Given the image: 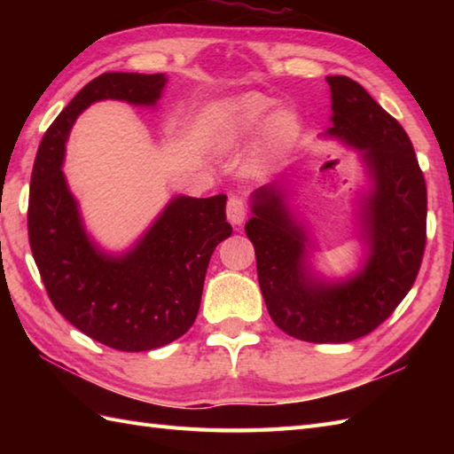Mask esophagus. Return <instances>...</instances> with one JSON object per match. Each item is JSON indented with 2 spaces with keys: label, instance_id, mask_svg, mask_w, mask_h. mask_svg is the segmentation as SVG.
Returning a JSON list of instances; mask_svg holds the SVG:
<instances>
[{
  "label": "esophagus",
  "instance_id": "esophagus-1",
  "mask_svg": "<svg viewBox=\"0 0 454 454\" xmlns=\"http://www.w3.org/2000/svg\"><path fill=\"white\" fill-rule=\"evenodd\" d=\"M226 216L228 220L232 222L234 226H239L242 222L246 220V202L242 197L232 195L228 199V205H226Z\"/></svg>",
  "mask_w": 454,
  "mask_h": 454
}]
</instances>
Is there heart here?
I'll return each instance as SVG.
<instances>
[{
  "label": "heart",
  "mask_w": 454,
  "mask_h": 454,
  "mask_svg": "<svg viewBox=\"0 0 454 454\" xmlns=\"http://www.w3.org/2000/svg\"><path fill=\"white\" fill-rule=\"evenodd\" d=\"M271 101L262 98V95H247V98L239 99L236 103V117H238V127L239 130L247 132L254 129V124L259 122V119L271 107ZM296 134V121L291 113L281 111L277 113L275 117L269 122V138L275 144H286L294 138Z\"/></svg>",
  "instance_id": "heart-1"
}]
</instances>
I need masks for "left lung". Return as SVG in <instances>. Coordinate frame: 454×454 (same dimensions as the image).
<instances>
[{
  "label": "left lung",
  "mask_w": 454,
  "mask_h": 454,
  "mask_svg": "<svg viewBox=\"0 0 454 454\" xmlns=\"http://www.w3.org/2000/svg\"><path fill=\"white\" fill-rule=\"evenodd\" d=\"M327 134L363 152L372 181L363 207L369 255L355 277L325 283L310 273L308 236L277 185L254 192L246 224L269 316L288 335L310 343H347L376 330L410 293L426 252L427 187L402 124L347 75H327Z\"/></svg>",
  "instance_id": "1"
}]
</instances>
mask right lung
I'll use <instances>...</instances> for the list:
<instances>
[{
  "mask_svg": "<svg viewBox=\"0 0 454 454\" xmlns=\"http://www.w3.org/2000/svg\"><path fill=\"white\" fill-rule=\"evenodd\" d=\"M166 82L127 72L91 80L43 137L28 192V244L48 298L91 340L130 353L176 341L195 322L210 255L232 234L226 195L176 197L129 254L113 257L85 234L62 161L72 124L91 103L156 105Z\"/></svg>",
  "mask_w": 454,
  "mask_h": 454,
  "instance_id": "right-lung-1",
  "label": "right lung"
}]
</instances>
